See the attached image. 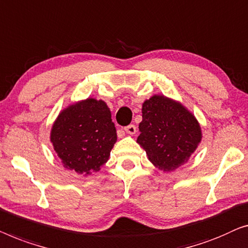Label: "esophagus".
Listing matches in <instances>:
<instances>
[{"label":"esophagus","mask_w":248,"mask_h":248,"mask_svg":"<svg viewBox=\"0 0 248 248\" xmlns=\"http://www.w3.org/2000/svg\"><path fill=\"white\" fill-rule=\"evenodd\" d=\"M124 131L127 132L129 135H135L136 131H137V128H136L135 124H129L127 127L124 128Z\"/></svg>","instance_id":"esophagus-1"}]
</instances>
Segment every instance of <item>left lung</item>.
<instances>
[{"label": "left lung", "mask_w": 248, "mask_h": 248, "mask_svg": "<svg viewBox=\"0 0 248 248\" xmlns=\"http://www.w3.org/2000/svg\"><path fill=\"white\" fill-rule=\"evenodd\" d=\"M141 112L137 142L153 165L163 172H172L187 162L202 138L201 127L193 114L164 95L146 100Z\"/></svg>", "instance_id": "8db88e82"}]
</instances>
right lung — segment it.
<instances>
[{
	"label": "right lung",
	"instance_id": "add662e5",
	"mask_svg": "<svg viewBox=\"0 0 248 248\" xmlns=\"http://www.w3.org/2000/svg\"><path fill=\"white\" fill-rule=\"evenodd\" d=\"M50 141L65 169L84 176L99 172L117 141L107 103L89 97L65 108L53 124Z\"/></svg>",
	"mask_w": 248,
	"mask_h": 248
}]
</instances>
